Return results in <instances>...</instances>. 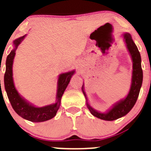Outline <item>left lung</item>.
Listing matches in <instances>:
<instances>
[{"mask_svg":"<svg viewBox=\"0 0 151 151\" xmlns=\"http://www.w3.org/2000/svg\"><path fill=\"white\" fill-rule=\"evenodd\" d=\"M123 37H124L127 48L132 55V60H133L132 86H131L129 94L125 99L121 100L119 102L116 103L114 105L113 107L106 113H100L93 109L91 106H90V105H88V104H87L88 109L93 115L101 120H105V121H115V120L118 119V118L126 115L134 106L135 103L137 100L138 96H139L142 83L143 74L141 66L140 53L138 50L137 47L132 40V36L129 33H125L123 35ZM83 92L86 98L85 93L83 89Z\"/></svg>","mask_w":151,"mask_h":151,"instance_id":"obj_1","label":"left lung"}]
</instances>
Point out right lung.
<instances>
[{
	"mask_svg": "<svg viewBox=\"0 0 151 151\" xmlns=\"http://www.w3.org/2000/svg\"><path fill=\"white\" fill-rule=\"evenodd\" d=\"M24 38H25V36L16 39L14 42L15 48L12 50L9 55L7 56L6 62V72L4 74L5 89L12 108L19 116L31 122H43V121H48L55 116L60 107L62 96L66 87L68 86L74 71L62 74L59 76L58 83L57 101L55 104L40 108L32 106L19 95L14 85L13 77H12V64H13V60L15 55V51L18 45L22 42Z\"/></svg>",
	"mask_w": 151,
	"mask_h": 151,
	"instance_id": "add662e5",
	"label": "right lung"
}]
</instances>
